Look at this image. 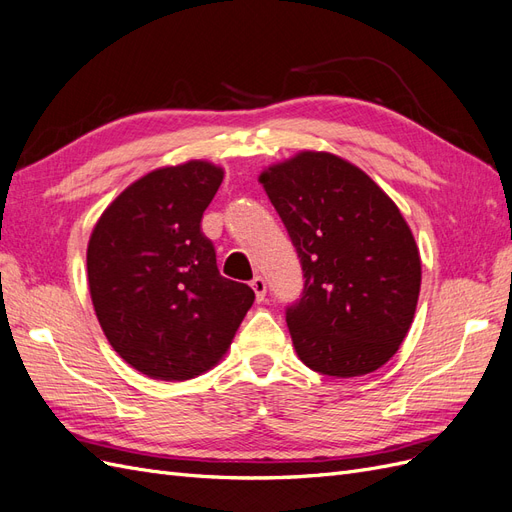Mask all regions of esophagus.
<instances>
[{
  "label": "esophagus",
  "instance_id": "1",
  "mask_svg": "<svg viewBox=\"0 0 512 512\" xmlns=\"http://www.w3.org/2000/svg\"><path fill=\"white\" fill-rule=\"evenodd\" d=\"M252 290L256 292V301H265V294H267V282L262 280L260 275H256L252 280Z\"/></svg>",
  "mask_w": 512,
  "mask_h": 512
}]
</instances>
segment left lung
<instances>
[{
  "label": "left lung",
  "mask_w": 512,
  "mask_h": 512,
  "mask_svg": "<svg viewBox=\"0 0 512 512\" xmlns=\"http://www.w3.org/2000/svg\"><path fill=\"white\" fill-rule=\"evenodd\" d=\"M258 181L301 258L305 290L286 312L299 359L335 378L380 369L406 339L421 292V254L399 207L329 151L294 153Z\"/></svg>",
  "instance_id": "8db88e82"
}]
</instances>
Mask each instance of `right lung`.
<instances>
[{
    "label": "right lung",
    "mask_w": 512,
    "mask_h": 512,
    "mask_svg": "<svg viewBox=\"0 0 512 512\" xmlns=\"http://www.w3.org/2000/svg\"><path fill=\"white\" fill-rule=\"evenodd\" d=\"M224 168L188 160L130 183L87 243V284L113 350L147 378L181 382L218 365L254 290L226 280L200 232Z\"/></svg>",
    "instance_id": "obj_1"
}]
</instances>
